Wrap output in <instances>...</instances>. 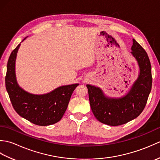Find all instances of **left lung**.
<instances>
[{
	"mask_svg": "<svg viewBox=\"0 0 160 160\" xmlns=\"http://www.w3.org/2000/svg\"><path fill=\"white\" fill-rule=\"evenodd\" d=\"M131 54L139 67V75L127 94L119 98L105 95L103 90L87 84L90 105L98 121L109 126H119L134 120L147 104L152 87L151 65L145 50L132 39Z\"/></svg>",
	"mask_w": 160,
	"mask_h": 160,
	"instance_id": "obj_1",
	"label": "left lung"
}]
</instances>
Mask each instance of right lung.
Here are the masks:
<instances>
[{
	"label": "right lung",
	"mask_w": 160,
	"mask_h": 160,
	"mask_svg": "<svg viewBox=\"0 0 160 160\" xmlns=\"http://www.w3.org/2000/svg\"><path fill=\"white\" fill-rule=\"evenodd\" d=\"M20 43L12 52L7 66L5 86L12 106L20 116L33 124H55L62 118L71 95L79 84L60 86L49 93L40 95L24 90L18 84L16 75V60Z\"/></svg>",
	"instance_id": "right-lung-1"
}]
</instances>
